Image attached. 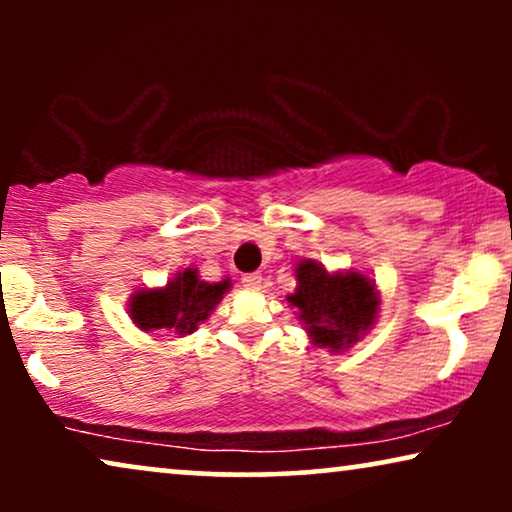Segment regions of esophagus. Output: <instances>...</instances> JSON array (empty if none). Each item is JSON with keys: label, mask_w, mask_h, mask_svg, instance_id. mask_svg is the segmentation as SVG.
<instances>
[{"label": "esophagus", "mask_w": 512, "mask_h": 512, "mask_svg": "<svg viewBox=\"0 0 512 512\" xmlns=\"http://www.w3.org/2000/svg\"><path fill=\"white\" fill-rule=\"evenodd\" d=\"M261 282H263V277L258 275V272H247V275H242V284L247 286V289H251V291L261 289Z\"/></svg>", "instance_id": "1"}]
</instances>
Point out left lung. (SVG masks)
Returning <instances> with one entry per match:
<instances>
[{"label": "left lung", "mask_w": 512, "mask_h": 512, "mask_svg": "<svg viewBox=\"0 0 512 512\" xmlns=\"http://www.w3.org/2000/svg\"><path fill=\"white\" fill-rule=\"evenodd\" d=\"M296 279V293H291L289 303L298 307V317L317 347L340 352L373 326L380 298L366 275H331L317 261H303L296 268Z\"/></svg>", "instance_id": "1"}]
</instances>
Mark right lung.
Listing matches in <instances>:
<instances>
[{"instance_id": "right-lung-1", "label": "right lung", "mask_w": 512, "mask_h": 512, "mask_svg": "<svg viewBox=\"0 0 512 512\" xmlns=\"http://www.w3.org/2000/svg\"><path fill=\"white\" fill-rule=\"evenodd\" d=\"M228 289V279L209 284L198 277V270L188 268L170 279L165 289H139L132 293L130 317L142 331L186 335L209 317Z\"/></svg>"}]
</instances>
